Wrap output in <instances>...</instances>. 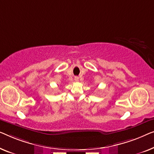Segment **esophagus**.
<instances>
[{
  "label": "esophagus",
  "mask_w": 154,
  "mask_h": 154,
  "mask_svg": "<svg viewBox=\"0 0 154 154\" xmlns=\"http://www.w3.org/2000/svg\"><path fill=\"white\" fill-rule=\"evenodd\" d=\"M78 80H79V77H75V82H77Z\"/></svg>",
  "instance_id": "1"
}]
</instances>
